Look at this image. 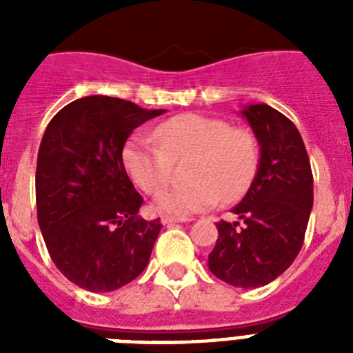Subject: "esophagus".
Wrapping results in <instances>:
<instances>
[{
  "label": "esophagus",
  "mask_w": 353,
  "mask_h": 353,
  "mask_svg": "<svg viewBox=\"0 0 353 353\" xmlns=\"http://www.w3.org/2000/svg\"><path fill=\"white\" fill-rule=\"evenodd\" d=\"M181 221L187 220H179V218H172V216H163V218H161V223H163V225H174V223H181Z\"/></svg>",
  "instance_id": "1"
}]
</instances>
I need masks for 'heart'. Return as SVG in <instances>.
Returning <instances> with one entry per match:
<instances>
[{
  "mask_svg": "<svg viewBox=\"0 0 353 353\" xmlns=\"http://www.w3.org/2000/svg\"><path fill=\"white\" fill-rule=\"evenodd\" d=\"M256 137L220 117L183 113L155 128L154 139L135 137L124 146L128 176L146 194L159 192L174 162L188 159L185 185L157 194L155 209L176 218L232 203L249 187L258 166Z\"/></svg>",
  "mask_w": 353,
  "mask_h": 353,
  "instance_id": "obj_1",
  "label": "heart"
}]
</instances>
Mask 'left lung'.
I'll return each mask as SVG.
<instances>
[{
	"instance_id": "1",
	"label": "left lung",
	"mask_w": 353,
	"mask_h": 353,
	"mask_svg": "<svg viewBox=\"0 0 353 353\" xmlns=\"http://www.w3.org/2000/svg\"><path fill=\"white\" fill-rule=\"evenodd\" d=\"M260 144L251 187L232 212L218 221V240L209 254L210 273L243 290L273 282L290 268L304 243L313 207V174L301 133L268 104L241 110Z\"/></svg>"
}]
</instances>
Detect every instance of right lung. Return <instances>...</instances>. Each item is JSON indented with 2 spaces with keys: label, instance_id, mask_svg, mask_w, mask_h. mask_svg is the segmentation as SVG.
Segmentation results:
<instances>
[{
  "label": "right lung",
  "instance_id": "obj_1",
  "mask_svg": "<svg viewBox=\"0 0 353 353\" xmlns=\"http://www.w3.org/2000/svg\"><path fill=\"white\" fill-rule=\"evenodd\" d=\"M161 113L115 97H84L62 108L41 137L38 225L54 265L82 290H119L148 265L163 225L137 216L143 198L122 148L135 128Z\"/></svg>",
  "mask_w": 353,
  "mask_h": 353
}]
</instances>
